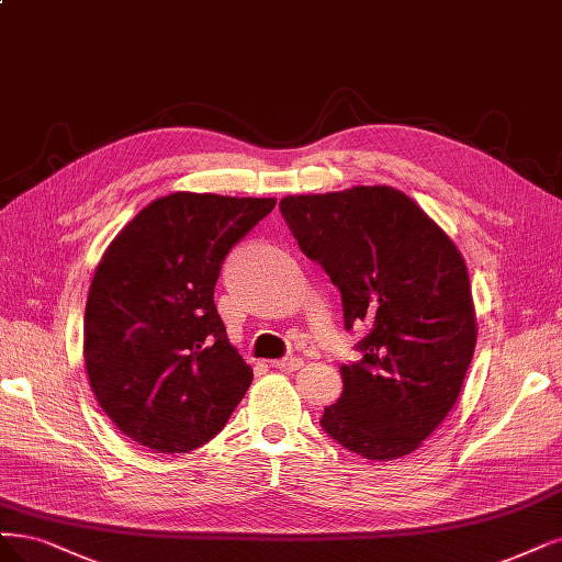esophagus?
I'll return each mask as SVG.
<instances>
[{
    "label": "esophagus",
    "instance_id": "1",
    "mask_svg": "<svg viewBox=\"0 0 562 562\" xmlns=\"http://www.w3.org/2000/svg\"><path fill=\"white\" fill-rule=\"evenodd\" d=\"M302 364H304L302 358H281V360L272 362V367H277V370H283V372H297Z\"/></svg>",
    "mask_w": 562,
    "mask_h": 562
}]
</instances>
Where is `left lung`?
<instances>
[{
    "instance_id": "obj_1",
    "label": "left lung",
    "mask_w": 562,
    "mask_h": 562,
    "mask_svg": "<svg viewBox=\"0 0 562 562\" xmlns=\"http://www.w3.org/2000/svg\"><path fill=\"white\" fill-rule=\"evenodd\" d=\"M281 214L339 288L344 325L372 327L341 364L321 425L367 460L416 451L449 416L476 346L468 265L425 211L391 186L288 195Z\"/></svg>"
}]
</instances>
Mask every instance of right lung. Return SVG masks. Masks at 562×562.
Returning a JSON list of instances; mask_svg holds the SVG:
<instances>
[{"instance_id":"obj_1","label":"right lung","mask_w":562,"mask_h":562,"mask_svg":"<svg viewBox=\"0 0 562 562\" xmlns=\"http://www.w3.org/2000/svg\"><path fill=\"white\" fill-rule=\"evenodd\" d=\"M274 198L171 192L113 237L94 269L83 360L102 412L153 453H188L223 430L254 370L229 344L214 288L229 248Z\"/></svg>"}]
</instances>
